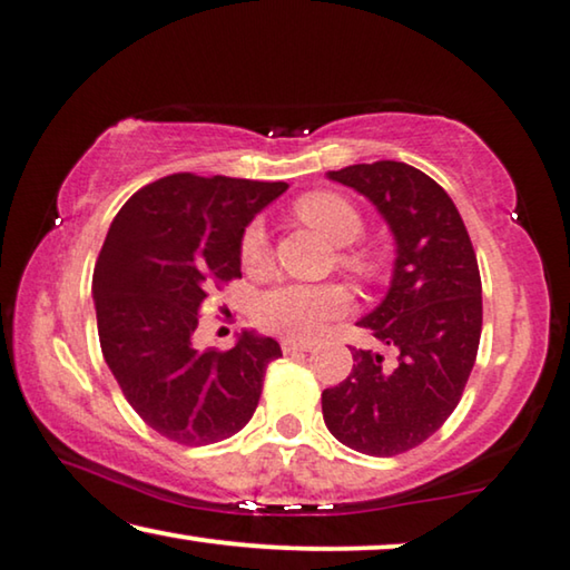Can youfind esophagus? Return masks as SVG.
Returning a JSON list of instances; mask_svg holds the SVG:
<instances>
[{
	"instance_id": "esophagus-1",
	"label": "esophagus",
	"mask_w": 570,
	"mask_h": 570,
	"mask_svg": "<svg viewBox=\"0 0 570 570\" xmlns=\"http://www.w3.org/2000/svg\"><path fill=\"white\" fill-rule=\"evenodd\" d=\"M279 346H283L285 354H291V352H311V344L308 342H298V340H283V342H279Z\"/></svg>"
}]
</instances>
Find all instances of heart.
<instances>
[{"mask_svg": "<svg viewBox=\"0 0 570 570\" xmlns=\"http://www.w3.org/2000/svg\"><path fill=\"white\" fill-rule=\"evenodd\" d=\"M295 213L305 224L332 238L334 244H352L362 236V216L350 200L332 193H313L295 203ZM269 244L262 224H252L242 236L244 267L259 269L267 262ZM344 265L354 272H367L370 257L365 252L344 254ZM346 293L340 285H277L262 293L257 301V318L269 332L311 340L328 321L346 311Z\"/></svg>", "mask_w": 570, "mask_h": 570, "instance_id": "obj_1", "label": "heart"}]
</instances>
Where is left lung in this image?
<instances>
[{
	"instance_id": "1",
	"label": "left lung",
	"mask_w": 570,
	"mask_h": 570,
	"mask_svg": "<svg viewBox=\"0 0 570 570\" xmlns=\"http://www.w3.org/2000/svg\"><path fill=\"white\" fill-rule=\"evenodd\" d=\"M328 179L375 205L395 238L387 295L360 321L383 354L352 350V373L321 393L324 422L346 448L393 458L429 440L455 411L483 326L481 272L450 195L403 161L352 164Z\"/></svg>"
}]
</instances>
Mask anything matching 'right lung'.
<instances>
[{
  "label": "right lung",
  "instance_id": "obj_1",
  "mask_svg": "<svg viewBox=\"0 0 570 570\" xmlns=\"http://www.w3.org/2000/svg\"><path fill=\"white\" fill-rule=\"evenodd\" d=\"M285 189L179 171L138 189L107 230L92 277L105 362L136 414L171 442L234 436L283 357L254 332L226 352H200L193 336L213 287L242 277L244 228Z\"/></svg>",
  "mask_w": 570,
  "mask_h": 570
}]
</instances>
